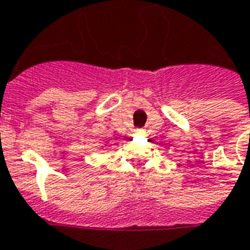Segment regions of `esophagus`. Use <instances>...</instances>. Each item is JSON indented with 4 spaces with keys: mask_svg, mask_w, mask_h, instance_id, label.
Masks as SVG:
<instances>
[{
    "mask_svg": "<svg viewBox=\"0 0 250 250\" xmlns=\"http://www.w3.org/2000/svg\"><path fill=\"white\" fill-rule=\"evenodd\" d=\"M135 133H137V134H142V133H145V129H142V127H138V129H135Z\"/></svg>",
    "mask_w": 250,
    "mask_h": 250,
    "instance_id": "obj_1",
    "label": "esophagus"
}]
</instances>
